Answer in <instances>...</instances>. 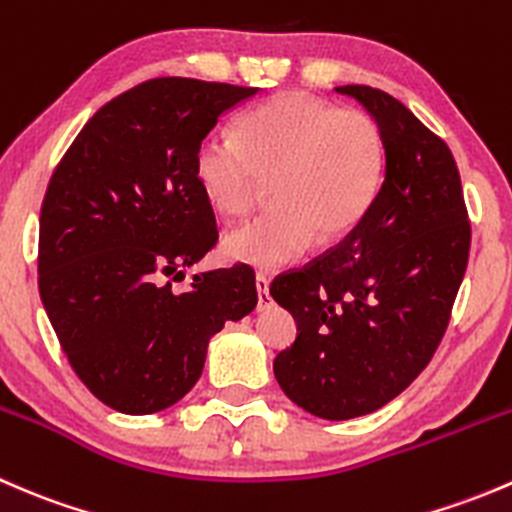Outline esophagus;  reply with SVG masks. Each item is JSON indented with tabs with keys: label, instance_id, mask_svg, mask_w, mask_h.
Returning <instances> with one entry per match:
<instances>
[{
	"label": "esophagus",
	"instance_id": "obj_1",
	"mask_svg": "<svg viewBox=\"0 0 512 512\" xmlns=\"http://www.w3.org/2000/svg\"><path fill=\"white\" fill-rule=\"evenodd\" d=\"M255 287H257V309L270 307L272 297H270V277L265 272H257L255 275Z\"/></svg>",
	"mask_w": 512,
	"mask_h": 512
}]
</instances>
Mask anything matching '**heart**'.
I'll return each instance as SVG.
<instances>
[{
	"label": "heart",
	"instance_id": "obj_1",
	"mask_svg": "<svg viewBox=\"0 0 512 512\" xmlns=\"http://www.w3.org/2000/svg\"><path fill=\"white\" fill-rule=\"evenodd\" d=\"M386 170L374 116L299 91L245 111L235 136L210 133L195 148L193 173L215 210L242 218L270 178L272 203L225 237L230 260L277 270L299 260L314 237L349 235L369 215Z\"/></svg>",
	"mask_w": 512,
	"mask_h": 512
}]
</instances>
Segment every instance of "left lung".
Returning a JSON list of instances; mask_svg holds the SVG:
<instances>
[{
	"label": "left lung",
	"mask_w": 512,
	"mask_h": 512,
	"mask_svg": "<svg viewBox=\"0 0 512 512\" xmlns=\"http://www.w3.org/2000/svg\"><path fill=\"white\" fill-rule=\"evenodd\" d=\"M379 123L386 170L369 215L272 282L297 339L275 379L309 414L347 421L389 404L436 354L468 265L471 220L451 148L386 91L337 86Z\"/></svg>",
	"instance_id": "1"
}]
</instances>
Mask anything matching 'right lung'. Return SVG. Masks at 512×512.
Instances as JSON below:
<instances>
[{
	"label": "right lung",
	"instance_id": "obj_1",
	"mask_svg": "<svg viewBox=\"0 0 512 512\" xmlns=\"http://www.w3.org/2000/svg\"><path fill=\"white\" fill-rule=\"evenodd\" d=\"M252 86L163 76L91 116L56 165L39 218V294L86 389L121 414L183 399L208 342L257 304L255 272L185 267L218 242L193 173L198 143Z\"/></svg>",
	"mask_w": 512,
	"mask_h": 512
}]
</instances>
